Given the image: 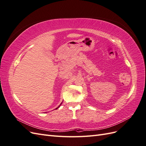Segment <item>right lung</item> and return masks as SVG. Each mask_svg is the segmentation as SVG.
<instances>
[{
	"mask_svg": "<svg viewBox=\"0 0 146 146\" xmlns=\"http://www.w3.org/2000/svg\"><path fill=\"white\" fill-rule=\"evenodd\" d=\"M61 104H62V103H61ZM61 104H60V105H61ZM60 106H59V107H58V108H59V107H60ZM56 108V109H57V108Z\"/></svg>",
	"mask_w": 146,
	"mask_h": 146,
	"instance_id": "right-lung-1",
	"label": "right lung"
}]
</instances>
